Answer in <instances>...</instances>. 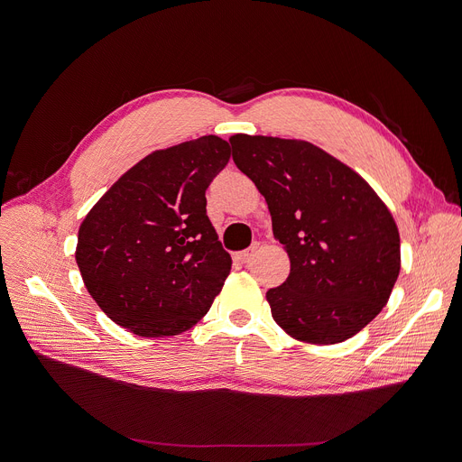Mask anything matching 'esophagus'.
Wrapping results in <instances>:
<instances>
[{
    "label": "esophagus",
    "instance_id": "esophagus-1",
    "mask_svg": "<svg viewBox=\"0 0 462 462\" xmlns=\"http://www.w3.org/2000/svg\"><path fill=\"white\" fill-rule=\"evenodd\" d=\"M256 251H258V244H254V245H251L249 249H245V251H241V253H237L234 258L237 260V262H241V263H249L251 260H253V256L256 254Z\"/></svg>",
    "mask_w": 462,
    "mask_h": 462
}]
</instances>
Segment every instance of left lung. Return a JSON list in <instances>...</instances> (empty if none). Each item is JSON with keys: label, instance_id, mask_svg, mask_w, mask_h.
<instances>
[{"label": "left lung", "instance_id": "obj_1", "mask_svg": "<svg viewBox=\"0 0 462 462\" xmlns=\"http://www.w3.org/2000/svg\"><path fill=\"white\" fill-rule=\"evenodd\" d=\"M232 159L272 213L290 275L270 288L273 320L303 343H343L390 300L401 270L393 215L373 187L305 140L230 136Z\"/></svg>", "mask_w": 462, "mask_h": 462}]
</instances>
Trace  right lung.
Listing matches in <instances>:
<instances>
[{
	"instance_id": "add662e5",
	"label": "right lung",
	"mask_w": 462,
	"mask_h": 462,
	"mask_svg": "<svg viewBox=\"0 0 462 462\" xmlns=\"http://www.w3.org/2000/svg\"><path fill=\"white\" fill-rule=\"evenodd\" d=\"M230 159L215 134L143 157L97 202L79 230L89 296L140 337L190 329L209 310L232 258L206 213V189Z\"/></svg>"
}]
</instances>
